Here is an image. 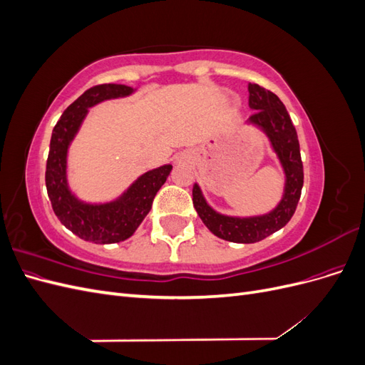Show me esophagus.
I'll return each instance as SVG.
<instances>
[{"label": "esophagus", "instance_id": "34e87169", "mask_svg": "<svg viewBox=\"0 0 365 365\" xmlns=\"http://www.w3.org/2000/svg\"><path fill=\"white\" fill-rule=\"evenodd\" d=\"M178 161H184V157H180V158H178Z\"/></svg>", "mask_w": 365, "mask_h": 365}]
</instances>
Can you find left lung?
<instances>
[{
    "mask_svg": "<svg viewBox=\"0 0 365 365\" xmlns=\"http://www.w3.org/2000/svg\"><path fill=\"white\" fill-rule=\"evenodd\" d=\"M248 105L254 113L248 123L260 128L269 138L284 170V190L280 202L267 215L235 217L217 213L210 207L200 189L193 185V205L205 227L220 239L236 244H254L279 231L289 222L300 200L303 163L297 130L280 98L257 83L248 85Z\"/></svg>",
    "mask_w": 365,
    "mask_h": 365,
    "instance_id": "left-lung-1",
    "label": "left lung"
}]
</instances>
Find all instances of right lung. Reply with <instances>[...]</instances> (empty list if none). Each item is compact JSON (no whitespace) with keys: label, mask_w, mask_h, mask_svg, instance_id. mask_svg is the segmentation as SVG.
Instances as JSON below:
<instances>
[{"label":"right lung","mask_w":365,"mask_h":365,"mask_svg":"<svg viewBox=\"0 0 365 365\" xmlns=\"http://www.w3.org/2000/svg\"><path fill=\"white\" fill-rule=\"evenodd\" d=\"M132 93L134 88L118 83L90 88L65 109L51 134L46 185L53 212L76 236L94 244H115L134 235L150 212L153 197L172 170L170 164H164L143 173L123 195L111 202H83L71 193L67 180L68 148L88 114V108Z\"/></svg>","instance_id":"right-lung-1"}]
</instances>
